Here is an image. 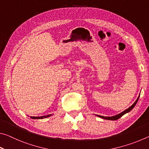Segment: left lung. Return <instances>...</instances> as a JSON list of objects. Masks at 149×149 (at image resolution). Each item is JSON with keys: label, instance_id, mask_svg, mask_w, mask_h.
Listing matches in <instances>:
<instances>
[{"label": "left lung", "instance_id": "obj_1", "mask_svg": "<svg viewBox=\"0 0 149 149\" xmlns=\"http://www.w3.org/2000/svg\"><path fill=\"white\" fill-rule=\"evenodd\" d=\"M139 96H140V95H139V97H138V98L137 99V100H135V102L133 103V104L132 106H131L130 107L128 108L127 109L125 110L124 111H123L122 112H121L120 114H119L114 116H111V117L110 116H108V117L103 116H99V115H96V116H98V117H100V118H103V119H105V120H118L120 118L122 117V116H123L125 114H126V113L130 112V111L132 110L133 108H134V107L136 105V104H137V102L138 101L139 99Z\"/></svg>", "mask_w": 149, "mask_h": 149}]
</instances>
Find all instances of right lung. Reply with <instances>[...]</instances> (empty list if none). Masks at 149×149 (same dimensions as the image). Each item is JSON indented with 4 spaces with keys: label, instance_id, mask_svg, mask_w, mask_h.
I'll use <instances>...</instances> for the list:
<instances>
[{
    "label": "right lung",
    "instance_id": "1",
    "mask_svg": "<svg viewBox=\"0 0 149 149\" xmlns=\"http://www.w3.org/2000/svg\"><path fill=\"white\" fill-rule=\"evenodd\" d=\"M50 116H52V114H49V115H47V116H41V117L30 116V118H32V119H43V118H48V117H50Z\"/></svg>",
    "mask_w": 149,
    "mask_h": 149
}]
</instances>
